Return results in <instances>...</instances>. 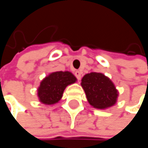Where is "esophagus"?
Segmentation results:
<instances>
[{
	"label": "esophagus",
	"mask_w": 148,
	"mask_h": 148,
	"mask_svg": "<svg viewBox=\"0 0 148 148\" xmlns=\"http://www.w3.org/2000/svg\"><path fill=\"white\" fill-rule=\"evenodd\" d=\"M74 75H75V77L77 78V79H78L79 81H80V79H81V72H80V71H75V72H74Z\"/></svg>",
	"instance_id": "34e87169"
}]
</instances>
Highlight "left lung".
I'll use <instances>...</instances> for the list:
<instances>
[{
  "instance_id": "8db88e82",
  "label": "left lung",
  "mask_w": 148,
  "mask_h": 148,
  "mask_svg": "<svg viewBox=\"0 0 148 148\" xmlns=\"http://www.w3.org/2000/svg\"><path fill=\"white\" fill-rule=\"evenodd\" d=\"M81 86L89 103L96 109H106L116 102L117 90L104 74L95 72L86 74L81 79Z\"/></svg>"
}]
</instances>
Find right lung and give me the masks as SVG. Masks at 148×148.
I'll list each match as a JSON object with an SVG mask.
<instances>
[{
  "label": "right lung",
  "mask_w": 148,
  "mask_h": 148,
  "mask_svg": "<svg viewBox=\"0 0 148 148\" xmlns=\"http://www.w3.org/2000/svg\"><path fill=\"white\" fill-rule=\"evenodd\" d=\"M74 74L69 71H58L49 74L41 81L38 89V96L45 104L57 103L62 97L65 88L76 81Z\"/></svg>",
  "instance_id": "obj_1"
}]
</instances>
